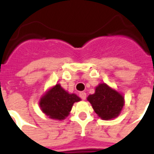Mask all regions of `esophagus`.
Here are the masks:
<instances>
[{
  "label": "esophagus",
  "instance_id": "34e87169",
  "mask_svg": "<svg viewBox=\"0 0 154 154\" xmlns=\"http://www.w3.org/2000/svg\"><path fill=\"white\" fill-rule=\"evenodd\" d=\"M79 97H81V99H82V100H86V98H87V93L86 92H84V91H82L79 93Z\"/></svg>",
  "mask_w": 154,
  "mask_h": 154
}]
</instances>
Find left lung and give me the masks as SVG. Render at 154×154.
Instances as JSON below:
<instances>
[{
	"label": "left lung",
	"mask_w": 154,
	"mask_h": 154,
	"mask_svg": "<svg viewBox=\"0 0 154 154\" xmlns=\"http://www.w3.org/2000/svg\"><path fill=\"white\" fill-rule=\"evenodd\" d=\"M93 110L102 119H110L119 116L125 100L122 95L111 89L106 83L100 84L93 95L87 97Z\"/></svg>",
	"instance_id": "left-lung-1"
}]
</instances>
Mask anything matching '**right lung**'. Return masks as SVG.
Instances as JSON below:
<instances>
[{
  "mask_svg": "<svg viewBox=\"0 0 154 154\" xmlns=\"http://www.w3.org/2000/svg\"><path fill=\"white\" fill-rule=\"evenodd\" d=\"M80 100L77 95L69 94L57 84L41 98L39 106L43 112L51 119L61 120L69 115L72 105Z\"/></svg>",
  "mask_w": 154,
  "mask_h": 154,
  "instance_id": "right-lung-1",
  "label": "right lung"
}]
</instances>
